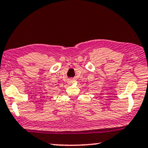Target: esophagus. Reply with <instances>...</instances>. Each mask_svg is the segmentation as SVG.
<instances>
[{
    "label": "esophagus",
    "mask_w": 148,
    "mask_h": 148,
    "mask_svg": "<svg viewBox=\"0 0 148 148\" xmlns=\"http://www.w3.org/2000/svg\"><path fill=\"white\" fill-rule=\"evenodd\" d=\"M69 82H70V83H73V82H74V80H73V79H70V81H69Z\"/></svg>",
    "instance_id": "esophagus-1"
}]
</instances>
